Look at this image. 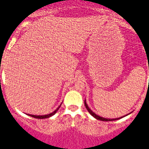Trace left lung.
<instances>
[{"label":"left lung","mask_w":149,"mask_h":149,"mask_svg":"<svg viewBox=\"0 0 149 149\" xmlns=\"http://www.w3.org/2000/svg\"><path fill=\"white\" fill-rule=\"evenodd\" d=\"M84 104H85V106H86V109L88 110V112L90 113V114L93 116V117H95L96 119H99V120H101V121H106V122H107V121H113V120H117V119H118V118H113V119H109V118H102V117H100L99 116H97V115H95V113H94L93 112H92V110L90 109L88 107V106H87V104L86 102V101H84ZM122 118V117H121Z\"/></svg>","instance_id":"left-lung-1"}]
</instances>
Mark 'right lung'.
<instances>
[{"instance_id": "right-lung-1", "label": "right lung", "mask_w": 149, "mask_h": 149, "mask_svg": "<svg viewBox=\"0 0 149 149\" xmlns=\"http://www.w3.org/2000/svg\"><path fill=\"white\" fill-rule=\"evenodd\" d=\"M60 106H59V107H58V108L56 109L55 111H54V112H51L50 114L45 115V116H33V115H29V116H30L33 117V118H49V117L52 116H54V115L55 114L56 112H57V110L59 109V108H60Z\"/></svg>"}]
</instances>
